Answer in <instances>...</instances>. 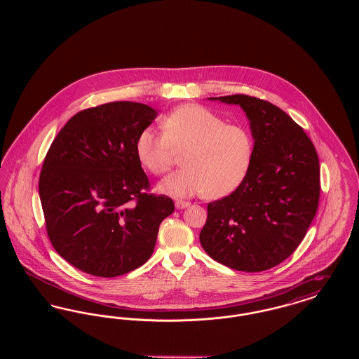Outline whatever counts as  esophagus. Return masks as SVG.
<instances>
[{
    "instance_id": "obj_1",
    "label": "esophagus",
    "mask_w": 359,
    "mask_h": 359,
    "mask_svg": "<svg viewBox=\"0 0 359 359\" xmlns=\"http://www.w3.org/2000/svg\"><path fill=\"white\" fill-rule=\"evenodd\" d=\"M188 205H191L189 202H182V201H177V202L175 203V207H176L177 210H182V208H187Z\"/></svg>"
}]
</instances>
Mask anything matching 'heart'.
<instances>
[{
  "label": "heart",
  "instance_id": "heart-1",
  "mask_svg": "<svg viewBox=\"0 0 359 359\" xmlns=\"http://www.w3.org/2000/svg\"><path fill=\"white\" fill-rule=\"evenodd\" d=\"M163 133L144 129L137 138L141 165L154 175L170 170L175 154L184 152L180 171L165 177L158 189L176 198L205 192L210 199L230 195L246 177L253 141L249 132L199 104L175 109L163 122Z\"/></svg>",
  "mask_w": 359,
  "mask_h": 359
}]
</instances>
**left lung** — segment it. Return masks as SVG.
Here are the masks:
<instances>
[{
	"label": "left lung",
	"mask_w": 359,
	"mask_h": 359,
	"mask_svg": "<svg viewBox=\"0 0 359 359\" xmlns=\"http://www.w3.org/2000/svg\"><path fill=\"white\" fill-rule=\"evenodd\" d=\"M210 100L243 109L255 147L241 186L207 205L199 239L223 265L262 272L287 259L306 237L319 205V157L303 128L273 103L243 94Z\"/></svg>",
	"instance_id": "obj_1"
}]
</instances>
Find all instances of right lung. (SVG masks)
Segmentation results:
<instances>
[{
  "label": "right lung",
  "instance_id": "obj_1",
  "mask_svg": "<svg viewBox=\"0 0 359 359\" xmlns=\"http://www.w3.org/2000/svg\"><path fill=\"white\" fill-rule=\"evenodd\" d=\"M144 103H104L76 113L52 141L39 179L46 229L72 266L98 277L135 271L152 256L175 210L149 194L137 138L156 118Z\"/></svg>",
  "mask_w": 359,
  "mask_h": 359
}]
</instances>
